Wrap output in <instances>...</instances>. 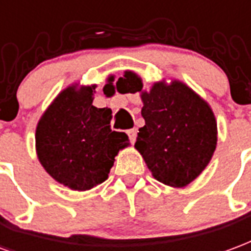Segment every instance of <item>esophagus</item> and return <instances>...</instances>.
Returning <instances> with one entry per match:
<instances>
[{"label":"esophagus","instance_id":"esophagus-1","mask_svg":"<svg viewBox=\"0 0 251 251\" xmlns=\"http://www.w3.org/2000/svg\"><path fill=\"white\" fill-rule=\"evenodd\" d=\"M127 135H129V140H130L131 144H134L135 137H137V130H135V129H130V130H127Z\"/></svg>","mask_w":251,"mask_h":251}]
</instances>
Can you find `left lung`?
<instances>
[{"instance_id": "1", "label": "left lung", "mask_w": 251, "mask_h": 251, "mask_svg": "<svg viewBox=\"0 0 251 251\" xmlns=\"http://www.w3.org/2000/svg\"><path fill=\"white\" fill-rule=\"evenodd\" d=\"M121 93H141L140 127L134 148L153 177L168 186L183 187L209 165L217 146V122L209 103L181 81L155 82L145 92L142 79L125 72L117 81Z\"/></svg>"}]
</instances>
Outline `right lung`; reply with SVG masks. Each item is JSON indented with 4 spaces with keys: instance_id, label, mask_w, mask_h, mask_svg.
Here are the masks:
<instances>
[{
    "instance_id": "add662e5",
    "label": "right lung",
    "mask_w": 251,
    "mask_h": 251,
    "mask_svg": "<svg viewBox=\"0 0 251 251\" xmlns=\"http://www.w3.org/2000/svg\"><path fill=\"white\" fill-rule=\"evenodd\" d=\"M94 89L75 83L62 90L36 129L41 165L57 182L78 192L103 182L114 157L129 146L125 133L110 129V109L93 106Z\"/></svg>"
}]
</instances>
